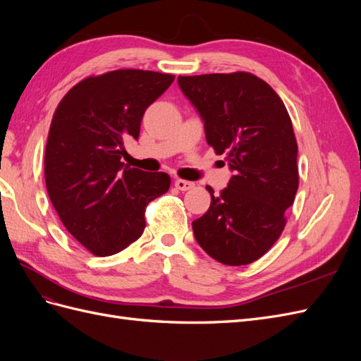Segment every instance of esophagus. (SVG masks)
<instances>
[{"label":"esophagus","mask_w":361,"mask_h":361,"mask_svg":"<svg viewBox=\"0 0 361 361\" xmlns=\"http://www.w3.org/2000/svg\"><path fill=\"white\" fill-rule=\"evenodd\" d=\"M174 185H176V188L180 191H190L194 188V183L190 180H183V179H176L174 180Z\"/></svg>","instance_id":"34e87169"}]
</instances>
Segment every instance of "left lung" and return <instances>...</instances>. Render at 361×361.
<instances>
[{"label":"left lung","mask_w":361,"mask_h":361,"mask_svg":"<svg viewBox=\"0 0 361 361\" xmlns=\"http://www.w3.org/2000/svg\"><path fill=\"white\" fill-rule=\"evenodd\" d=\"M197 110L207 145L233 173L220 197L192 221L195 241L212 259L239 267L264 256L286 224L298 190V146L280 96L247 72L179 76Z\"/></svg>","instance_id":"8db88e82"}]
</instances>
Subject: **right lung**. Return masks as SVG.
<instances>
[{
	"label": "right lung",
	"instance_id": "add662e5",
	"mask_svg": "<svg viewBox=\"0 0 361 361\" xmlns=\"http://www.w3.org/2000/svg\"><path fill=\"white\" fill-rule=\"evenodd\" d=\"M174 76L120 69L89 76L54 113L45 150V182L68 232L96 256H111L143 235L149 202L170 188L167 173L122 162L143 114Z\"/></svg>",
	"mask_w": 361,
	"mask_h": 361
}]
</instances>
